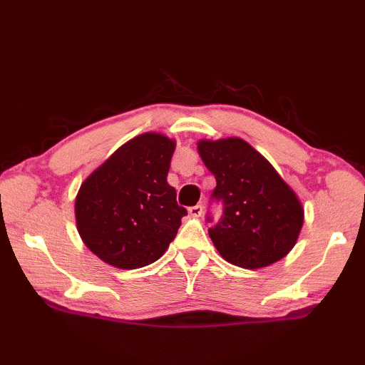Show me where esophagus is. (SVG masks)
I'll use <instances>...</instances> for the list:
<instances>
[{
	"label": "esophagus",
	"mask_w": 365,
	"mask_h": 365,
	"mask_svg": "<svg viewBox=\"0 0 365 365\" xmlns=\"http://www.w3.org/2000/svg\"><path fill=\"white\" fill-rule=\"evenodd\" d=\"M202 210H204V208H202V205H200V204H197V205H192V207H190V208H188L190 215H191V216H195V218H199V216L202 215Z\"/></svg>",
	"instance_id": "esophagus-1"
}]
</instances>
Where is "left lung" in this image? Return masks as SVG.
Wrapping results in <instances>:
<instances>
[{
  "mask_svg": "<svg viewBox=\"0 0 365 365\" xmlns=\"http://www.w3.org/2000/svg\"><path fill=\"white\" fill-rule=\"evenodd\" d=\"M199 153L216 178L210 204L222 215L205 221L216 250L237 267L255 269L281 260L297 243L304 210L274 168L240 138L200 141Z\"/></svg>",
  "mask_w": 365,
  "mask_h": 365,
  "instance_id": "obj_1",
  "label": "left lung"
}]
</instances>
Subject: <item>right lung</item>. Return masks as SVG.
I'll list each match as a JSON object with an SVG mask.
<instances>
[{
    "label": "right lung",
    "instance_id": "right-lung-1",
    "mask_svg": "<svg viewBox=\"0 0 365 365\" xmlns=\"http://www.w3.org/2000/svg\"><path fill=\"white\" fill-rule=\"evenodd\" d=\"M175 143L145 133L115 150L81 185L75 202L84 245L113 267L135 269L158 260L188 212L168 183Z\"/></svg>",
    "mask_w": 365,
    "mask_h": 365
}]
</instances>
